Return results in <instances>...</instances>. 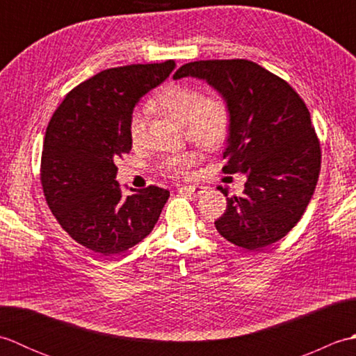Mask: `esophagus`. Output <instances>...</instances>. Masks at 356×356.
I'll return each mask as SVG.
<instances>
[{
    "mask_svg": "<svg viewBox=\"0 0 356 356\" xmlns=\"http://www.w3.org/2000/svg\"><path fill=\"white\" fill-rule=\"evenodd\" d=\"M180 191H184V193H186V194H190V195H193V197H199L200 194H203V191H205V188L203 186H184V188H180Z\"/></svg>",
    "mask_w": 356,
    "mask_h": 356,
    "instance_id": "obj_1",
    "label": "esophagus"
}]
</instances>
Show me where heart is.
<instances>
[{
	"mask_svg": "<svg viewBox=\"0 0 356 356\" xmlns=\"http://www.w3.org/2000/svg\"><path fill=\"white\" fill-rule=\"evenodd\" d=\"M151 107L185 124L188 139L205 149L220 147L229 134L231 110L222 96L205 95L195 86L171 82L151 101ZM148 113L145 108H136L130 118V139L134 145L145 140ZM197 162L191 151L166 157L161 170L170 177H184L190 174Z\"/></svg>",
	"mask_w": 356,
	"mask_h": 356,
	"instance_id": "1",
	"label": "heart"
}]
</instances>
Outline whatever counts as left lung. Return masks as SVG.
Returning <instances> with one entry per match:
<instances>
[{
    "label": "left lung",
    "instance_id": "obj_1",
    "mask_svg": "<svg viewBox=\"0 0 356 356\" xmlns=\"http://www.w3.org/2000/svg\"><path fill=\"white\" fill-rule=\"evenodd\" d=\"M185 76L205 79L228 102L223 172L248 176L243 195L228 197L214 222L218 234L251 251L275 243L305 214L320 176L321 147L305 101L284 79L248 59L188 63L172 78Z\"/></svg>",
    "mask_w": 356,
    "mask_h": 356
}]
</instances>
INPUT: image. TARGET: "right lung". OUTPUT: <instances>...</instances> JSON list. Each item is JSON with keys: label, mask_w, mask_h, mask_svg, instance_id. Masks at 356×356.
Segmentation results:
<instances>
[{"label": "right lung", "mask_w": 356, "mask_h": 356, "mask_svg": "<svg viewBox=\"0 0 356 356\" xmlns=\"http://www.w3.org/2000/svg\"><path fill=\"white\" fill-rule=\"evenodd\" d=\"M176 61L133 64L95 74L67 93L45 130L41 185L58 223L102 255L124 252L153 231L170 191L122 194L116 161L131 149L134 105L170 76Z\"/></svg>", "instance_id": "1"}]
</instances>
